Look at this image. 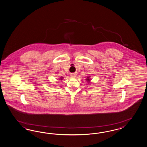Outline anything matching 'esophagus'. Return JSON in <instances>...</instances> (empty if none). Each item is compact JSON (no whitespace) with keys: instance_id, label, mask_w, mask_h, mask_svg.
<instances>
[{"instance_id":"1","label":"esophagus","mask_w":147,"mask_h":147,"mask_svg":"<svg viewBox=\"0 0 147 147\" xmlns=\"http://www.w3.org/2000/svg\"><path fill=\"white\" fill-rule=\"evenodd\" d=\"M71 77H72V78H75L76 77V74H74V73H73V74H71Z\"/></svg>"}]
</instances>
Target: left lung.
Returning a JSON list of instances; mask_svg holds the SVG:
<instances>
[{
    "mask_svg": "<svg viewBox=\"0 0 147 147\" xmlns=\"http://www.w3.org/2000/svg\"><path fill=\"white\" fill-rule=\"evenodd\" d=\"M86 80H88V81H90V77H87V78Z\"/></svg>",
    "mask_w": 147,
    "mask_h": 147,
    "instance_id": "obj_1",
    "label": "left lung"
}]
</instances>
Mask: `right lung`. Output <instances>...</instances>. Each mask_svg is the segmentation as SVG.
<instances>
[{
    "mask_svg": "<svg viewBox=\"0 0 147 147\" xmlns=\"http://www.w3.org/2000/svg\"><path fill=\"white\" fill-rule=\"evenodd\" d=\"M62 78H62V77H61V80H62Z\"/></svg>",
    "mask_w": 147,
    "mask_h": 147,
    "instance_id": "obj_1",
    "label": "right lung"
}]
</instances>
